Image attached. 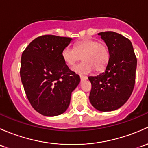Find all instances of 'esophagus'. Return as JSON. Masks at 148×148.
Here are the masks:
<instances>
[{
  "label": "esophagus",
  "instance_id": "1",
  "mask_svg": "<svg viewBox=\"0 0 148 148\" xmlns=\"http://www.w3.org/2000/svg\"><path fill=\"white\" fill-rule=\"evenodd\" d=\"M80 79H81V81H84V80H86L87 79H88V77H86V76H80Z\"/></svg>",
  "mask_w": 148,
  "mask_h": 148
}]
</instances>
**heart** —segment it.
Instances as JSON below:
<instances>
[{"label": "heart", "instance_id": "obj_1", "mask_svg": "<svg viewBox=\"0 0 148 148\" xmlns=\"http://www.w3.org/2000/svg\"><path fill=\"white\" fill-rule=\"evenodd\" d=\"M62 58L69 66L77 62H84L73 68L77 74H88L95 69L97 72L104 71L110 60V52L106 44L94 39H84L75 44L74 48L66 46L62 53Z\"/></svg>", "mask_w": 148, "mask_h": 148}]
</instances>
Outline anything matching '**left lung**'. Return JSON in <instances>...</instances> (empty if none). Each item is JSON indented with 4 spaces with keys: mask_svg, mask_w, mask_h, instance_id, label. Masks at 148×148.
I'll return each instance as SVG.
<instances>
[{
    "mask_svg": "<svg viewBox=\"0 0 148 148\" xmlns=\"http://www.w3.org/2000/svg\"><path fill=\"white\" fill-rule=\"evenodd\" d=\"M110 52L105 71L88 77L91 83L89 100L100 111H112L122 106L133 91L136 82L137 58L131 42L112 31L99 33Z\"/></svg>",
    "mask_w": 148,
    "mask_h": 148,
    "instance_id": "obj_1",
    "label": "left lung"
}]
</instances>
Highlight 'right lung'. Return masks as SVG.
<instances>
[{
	"label": "right lung",
	"mask_w": 148,
	"mask_h": 148,
	"mask_svg": "<svg viewBox=\"0 0 148 148\" xmlns=\"http://www.w3.org/2000/svg\"><path fill=\"white\" fill-rule=\"evenodd\" d=\"M72 39L52 35L32 40L22 54L21 78L34 109L46 116L62 114L69 107L71 92L80 77L62 58Z\"/></svg>",
	"instance_id": "1"
}]
</instances>
